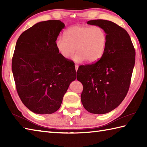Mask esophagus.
Here are the masks:
<instances>
[{
  "label": "esophagus",
  "instance_id": "esophagus-1",
  "mask_svg": "<svg viewBox=\"0 0 147 147\" xmlns=\"http://www.w3.org/2000/svg\"><path fill=\"white\" fill-rule=\"evenodd\" d=\"M78 67H79V66H78V65H77V64H76V65H75V69H76V71H78Z\"/></svg>",
  "mask_w": 147,
  "mask_h": 147
}]
</instances>
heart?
<instances>
[{
    "instance_id": "1",
    "label": "heart",
    "mask_w": 147,
    "mask_h": 147,
    "mask_svg": "<svg viewBox=\"0 0 147 147\" xmlns=\"http://www.w3.org/2000/svg\"><path fill=\"white\" fill-rule=\"evenodd\" d=\"M62 57L69 59L76 51L73 61L80 63L98 61L104 55L107 45V34L99 26H73L65 31V37L61 36L55 42Z\"/></svg>"
}]
</instances>
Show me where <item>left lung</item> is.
<instances>
[{
  "label": "left lung",
  "instance_id": "left-lung-1",
  "mask_svg": "<svg viewBox=\"0 0 147 147\" xmlns=\"http://www.w3.org/2000/svg\"><path fill=\"white\" fill-rule=\"evenodd\" d=\"M87 24L105 30L107 45L99 61L80 65L77 71V80L83 86L81 100L90 113L104 114L119 105L127 95L135 66V50L129 34L113 22L95 20Z\"/></svg>",
  "mask_w": 147,
  "mask_h": 147
}]
</instances>
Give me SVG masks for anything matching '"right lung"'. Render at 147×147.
I'll return each mask as SVG.
<instances>
[{"instance_id": "add662e5", "label": "right lung", "mask_w": 147, "mask_h": 147, "mask_svg": "<svg viewBox=\"0 0 147 147\" xmlns=\"http://www.w3.org/2000/svg\"><path fill=\"white\" fill-rule=\"evenodd\" d=\"M65 24L59 20L37 23L19 37L12 71L19 96L35 114H50L60 108L76 78L73 61L59 54L55 42Z\"/></svg>"}]
</instances>
